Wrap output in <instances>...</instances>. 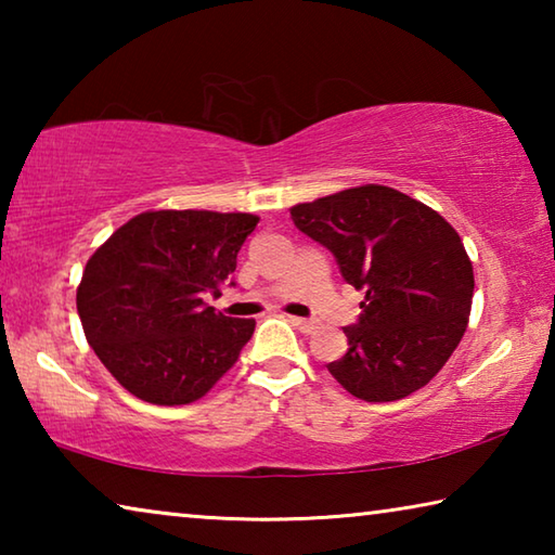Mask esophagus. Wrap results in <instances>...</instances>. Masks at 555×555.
<instances>
[{"label":"esophagus","mask_w":555,"mask_h":555,"mask_svg":"<svg viewBox=\"0 0 555 555\" xmlns=\"http://www.w3.org/2000/svg\"><path fill=\"white\" fill-rule=\"evenodd\" d=\"M288 321L294 323L300 333H313V327H315V323H313V321H308V318H296V315H291Z\"/></svg>","instance_id":"esophagus-1"}]
</instances>
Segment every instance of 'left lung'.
I'll use <instances>...</instances> for the list:
<instances>
[{"label":"left lung","mask_w":555,"mask_h":555,"mask_svg":"<svg viewBox=\"0 0 555 555\" xmlns=\"http://www.w3.org/2000/svg\"><path fill=\"white\" fill-rule=\"evenodd\" d=\"M291 220L364 291L343 327L347 352L327 364L352 397H409L436 377L463 337L475 276L460 234L428 205L387 185L347 188L291 208Z\"/></svg>","instance_id":"8db88e82"}]
</instances>
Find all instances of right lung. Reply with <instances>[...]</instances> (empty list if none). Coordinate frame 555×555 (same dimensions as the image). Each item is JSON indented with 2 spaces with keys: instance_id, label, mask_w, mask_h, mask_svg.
I'll list each match as a JSON object with an SVG mask.
<instances>
[{
  "instance_id": "right-lung-1",
  "label": "right lung",
  "mask_w": 555,
  "mask_h": 555,
  "mask_svg": "<svg viewBox=\"0 0 555 555\" xmlns=\"http://www.w3.org/2000/svg\"><path fill=\"white\" fill-rule=\"evenodd\" d=\"M249 212L156 210L121 224L88 259L78 286L82 331L100 362L137 399L181 406L205 397L255 333L205 296L234 286Z\"/></svg>"
}]
</instances>
